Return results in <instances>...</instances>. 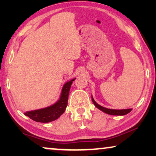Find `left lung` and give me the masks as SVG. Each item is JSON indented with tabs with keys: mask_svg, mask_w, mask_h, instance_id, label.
Segmentation results:
<instances>
[{
	"mask_svg": "<svg viewBox=\"0 0 156 156\" xmlns=\"http://www.w3.org/2000/svg\"><path fill=\"white\" fill-rule=\"evenodd\" d=\"M91 100H92L94 104L97 108H99L103 112H105L106 114H110V115H114V116H123V115H126L129 114V112H131L132 110L131 108H129V109H121V110H116V109H110V108H106L103 106H100L94 100L93 97H91Z\"/></svg>",
	"mask_w": 156,
	"mask_h": 156,
	"instance_id": "left-lung-1",
	"label": "left lung"
}]
</instances>
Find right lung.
Instances as JSON below:
<instances>
[{"label": "right lung", "instance_id": "obj_1", "mask_svg": "<svg viewBox=\"0 0 156 156\" xmlns=\"http://www.w3.org/2000/svg\"><path fill=\"white\" fill-rule=\"evenodd\" d=\"M74 80L75 79H73L64 85L60 99L56 104L45 108L25 112V116H27L32 120L41 123H48L58 119L65 112L67 107L69 89Z\"/></svg>", "mask_w": 156, "mask_h": 156}]
</instances>
